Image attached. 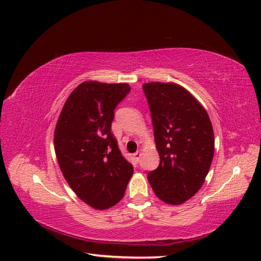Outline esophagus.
Returning <instances> with one entry per match:
<instances>
[{
	"mask_svg": "<svg viewBox=\"0 0 261 261\" xmlns=\"http://www.w3.org/2000/svg\"><path fill=\"white\" fill-rule=\"evenodd\" d=\"M141 154H142V152H141L140 150H139V151H137V152L134 154V157H135V159L137 160V162H139V160H140Z\"/></svg>",
	"mask_w": 261,
	"mask_h": 261,
	"instance_id": "obj_1",
	"label": "esophagus"
}]
</instances>
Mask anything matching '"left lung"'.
<instances>
[{"label":"left lung","instance_id":"obj_1","mask_svg":"<svg viewBox=\"0 0 261 261\" xmlns=\"http://www.w3.org/2000/svg\"><path fill=\"white\" fill-rule=\"evenodd\" d=\"M150 109L160 163L148 173L157 197L178 205L195 195L214 154L208 114L192 94L174 83L142 85Z\"/></svg>","mask_w":261,"mask_h":261}]
</instances>
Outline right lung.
<instances>
[{
    "label": "right lung",
    "instance_id": "obj_1",
    "mask_svg": "<svg viewBox=\"0 0 261 261\" xmlns=\"http://www.w3.org/2000/svg\"><path fill=\"white\" fill-rule=\"evenodd\" d=\"M130 90L121 83H82L57 121L54 142L60 170L76 195L93 208L107 210L120 202L134 174L111 132L116 105Z\"/></svg>",
    "mask_w": 261,
    "mask_h": 261
}]
</instances>
